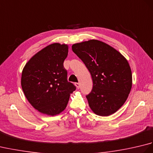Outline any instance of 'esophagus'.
Segmentation results:
<instances>
[{
	"label": "esophagus",
	"mask_w": 153,
	"mask_h": 153,
	"mask_svg": "<svg viewBox=\"0 0 153 153\" xmlns=\"http://www.w3.org/2000/svg\"><path fill=\"white\" fill-rule=\"evenodd\" d=\"M75 85H76V86L77 89H79V87H80V83H75Z\"/></svg>",
	"instance_id": "esophagus-1"
}]
</instances>
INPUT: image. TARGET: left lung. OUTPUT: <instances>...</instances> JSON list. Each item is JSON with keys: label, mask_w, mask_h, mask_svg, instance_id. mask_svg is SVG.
I'll return each instance as SVG.
<instances>
[{"label": "left lung", "mask_w": 153, "mask_h": 153, "mask_svg": "<svg viewBox=\"0 0 153 153\" xmlns=\"http://www.w3.org/2000/svg\"><path fill=\"white\" fill-rule=\"evenodd\" d=\"M91 75L93 87L86 97L96 114L107 116L116 112L128 97L132 74L128 60L118 51L98 40L71 47Z\"/></svg>", "instance_id": "1"}]
</instances>
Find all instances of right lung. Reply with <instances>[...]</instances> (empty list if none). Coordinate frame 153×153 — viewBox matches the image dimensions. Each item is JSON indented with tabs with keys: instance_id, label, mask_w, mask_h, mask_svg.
I'll return each instance as SVG.
<instances>
[{
	"instance_id": "add662e5",
	"label": "right lung",
	"mask_w": 153,
	"mask_h": 153,
	"mask_svg": "<svg viewBox=\"0 0 153 153\" xmlns=\"http://www.w3.org/2000/svg\"><path fill=\"white\" fill-rule=\"evenodd\" d=\"M67 45L53 43L35 54L22 71L21 84L28 101L45 114L54 116L66 108L70 93L76 90L68 82L64 61Z\"/></svg>"
}]
</instances>
